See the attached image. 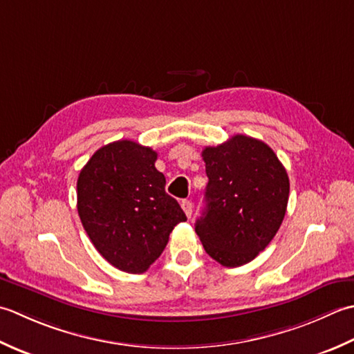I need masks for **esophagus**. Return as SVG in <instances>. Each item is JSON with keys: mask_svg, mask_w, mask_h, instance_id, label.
<instances>
[{"mask_svg": "<svg viewBox=\"0 0 354 354\" xmlns=\"http://www.w3.org/2000/svg\"><path fill=\"white\" fill-rule=\"evenodd\" d=\"M182 209L185 211V214H186V217L187 218H191V215H192V203H191V200H182Z\"/></svg>", "mask_w": 354, "mask_h": 354, "instance_id": "34e87169", "label": "esophagus"}]
</instances>
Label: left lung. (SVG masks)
Masks as SVG:
<instances>
[{
  "mask_svg": "<svg viewBox=\"0 0 354 354\" xmlns=\"http://www.w3.org/2000/svg\"><path fill=\"white\" fill-rule=\"evenodd\" d=\"M209 178L196 223L206 254L225 268L252 261L277 235L288 201V176L273 149L236 134L201 153Z\"/></svg>",
  "mask_w": 354,
  "mask_h": 354,
  "instance_id": "8db88e82",
  "label": "left lung"
}]
</instances>
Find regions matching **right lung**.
Here are the masks:
<instances>
[{
	"mask_svg": "<svg viewBox=\"0 0 354 354\" xmlns=\"http://www.w3.org/2000/svg\"><path fill=\"white\" fill-rule=\"evenodd\" d=\"M157 153L133 140L99 148L77 178V212L93 246L108 263L143 273L162 255L186 215L165 191Z\"/></svg>",
	"mask_w": 354,
	"mask_h": 354,
	"instance_id": "add662e5",
	"label": "right lung"
}]
</instances>
